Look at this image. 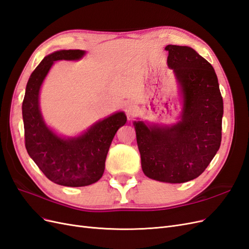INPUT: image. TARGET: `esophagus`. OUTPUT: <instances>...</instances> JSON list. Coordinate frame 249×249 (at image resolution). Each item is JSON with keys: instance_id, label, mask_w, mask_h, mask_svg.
I'll return each mask as SVG.
<instances>
[{"instance_id": "1", "label": "esophagus", "mask_w": 249, "mask_h": 249, "mask_svg": "<svg viewBox=\"0 0 249 249\" xmlns=\"http://www.w3.org/2000/svg\"><path fill=\"white\" fill-rule=\"evenodd\" d=\"M137 111H138V109H137L136 105L127 104L125 106V113H126L127 116H133L134 114H136Z\"/></svg>"}]
</instances>
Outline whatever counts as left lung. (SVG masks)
Listing matches in <instances>:
<instances>
[{
    "label": "left lung",
    "mask_w": 249,
    "mask_h": 249,
    "mask_svg": "<svg viewBox=\"0 0 249 249\" xmlns=\"http://www.w3.org/2000/svg\"><path fill=\"white\" fill-rule=\"evenodd\" d=\"M167 64L183 94L182 119L171 126L134 122L144 175L178 184L196 178L221 143L223 101L213 66L192 48L168 44Z\"/></svg>",
    "instance_id": "left-lung-1"
}]
</instances>
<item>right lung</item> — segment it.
<instances>
[{
    "instance_id": "obj_1",
    "label": "right lung",
    "mask_w": 249,
    "mask_h": 249,
    "mask_svg": "<svg viewBox=\"0 0 249 249\" xmlns=\"http://www.w3.org/2000/svg\"><path fill=\"white\" fill-rule=\"evenodd\" d=\"M84 55L81 50H62L44 57L29 78L21 107L29 156L50 180L66 187L88 186L102 178L111 142L126 123L124 113L117 112L72 138L59 137L44 123L39 90L52 65L58 60H79Z\"/></svg>"
}]
</instances>
